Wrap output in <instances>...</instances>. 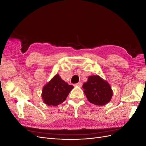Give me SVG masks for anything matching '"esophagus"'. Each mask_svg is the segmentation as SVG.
I'll use <instances>...</instances> for the list:
<instances>
[{
	"instance_id": "esophagus-1",
	"label": "esophagus",
	"mask_w": 146,
	"mask_h": 146,
	"mask_svg": "<svg viewBox=\"0 0 146 146\" xmlns=\"http://www.w3.org/2000/svg\"><path fill=\"white\" fill-rule=\"evenodd\" d=\"M76 86H78L79 87H82V82H78V83L76 84Z\"/></svg>"
}]
</instances>
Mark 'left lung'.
Returning a JSON list of instances; mask_svg holds the SVG:
<instances>
[{"mask_svg":"<svg viewBox=\"0 0 146 146\" xmlns=\"http://www.w3.org/2000/svg\"><path fill=\"white\" fill-rule=\"evenodd\" d=\"M88 101L96 105L102 106L110 102L113 91L110 84L99 76H91L82 86Z\"/></svg>","mask_w":146,"mask_h":146,"instance_id":"obj_1","label":"left lung"}]
</instances>
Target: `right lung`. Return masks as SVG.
<instances>
[{
  "mask_svg": "<svg viewBox=\"0 0 146 146\" xmlns=\"http://www.w3.org/2000/svg\"><path fill=\"white\" fill-rule=\"evenodd\" d=\"M73 88L56 74L42 88L43 102L48 106L58 105L66 100Z\"/></svg>",
  "mask_w": 146,
  "mask_h": 146,
  "instance_id": "obj_1",
  "label": "right lung"
}]
</instances>
